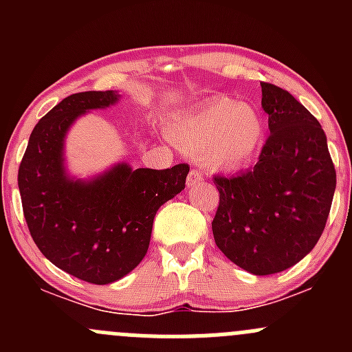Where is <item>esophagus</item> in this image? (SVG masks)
I'll return each mask as SVG.
<instances>
[{
  "instance_id": "1",
  "label": "esophagus",
  "mask_w": 352,
  "mask_h": 352,
  "mask_svg": "<svg viewBox=\"0 0 352 352\" xmlns=\"http://www.w3.org/2000/svg\"><path fill=\"white\" fill-rule=\"evenodd\" d=\"M201 179H202V173L199 172L197 168H192L189 172V177H187V186H194V184H197Z\"/></svg>"
}]
</instances>
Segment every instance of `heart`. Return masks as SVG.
<instances>
[{"mask_svg":"<svg viewBox=\"0 0 352 352\" xmlns=\"http://www.w3.org/2000/svg\"><path fill=\"white\" fill-rule=\"evenodd\" d=\"M264 119L252 105L212 97L172 124V138L189 153H202L211 168L242 166L264 140Z\"/></svg>","mask_w":352,"mask_h":352,"instance_id":"b5f03b06","label":"heart"}]
</instances>
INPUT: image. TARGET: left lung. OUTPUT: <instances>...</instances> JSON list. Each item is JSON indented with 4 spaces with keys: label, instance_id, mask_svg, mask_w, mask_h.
Returning a JSON list of instances; mask_svg holds the SVG:
<instances>
[{
    "label": "left lung",
    "instance_id": "left-lung-1",
    "mask_svg": "<svg viewBox=\"0 0 352 352\" xmlns=\"http://www.w3.org/2000/svg\"><path fill=\"white\" fill-rule=\"evenodd\" d=\"M271 134L258 162L236 175H214L219 204L212 235L219 250L255 276L300 262L327 223L336 168L320 122L287 90L262 81Z\"/></svg>",
    "mask_w": 352,
    "mask_h": 352
}]
</instances>
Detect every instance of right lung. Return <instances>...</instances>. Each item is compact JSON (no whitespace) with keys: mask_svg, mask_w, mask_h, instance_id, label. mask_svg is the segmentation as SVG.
I'll return each mask as SVG.
<instances>
[{"mask_svg":"<svg viewBox=\"0 0 352 352\" xmlns=\"http://www.w3.org/2000/svg\"><path fill=\"white\" fill-rule=\"evenodd\" d=\"M119 95L80 91L63 98L34 127L19 168L28 232L56 267L109 285L133 271L150 247L162 204L186 187L189 165L131 170L117 165L94 182H71L63 168V138L80 113L104 109Z\"/></svg>","mask_w":352,"mask_h":352,"instance_id":"right-lung-1","label":"right lung"}]
</instances>
